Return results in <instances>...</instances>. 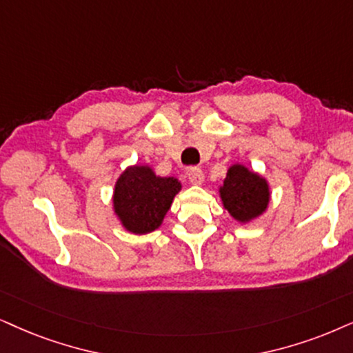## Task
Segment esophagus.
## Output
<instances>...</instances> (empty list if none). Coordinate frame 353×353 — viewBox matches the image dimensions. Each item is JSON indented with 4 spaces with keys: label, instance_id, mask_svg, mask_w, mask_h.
Instances as JSON below:
<instances>
[{
    "label": "esophagus",
    "instance_id": "obj_1",
    "mask_svg": "<svg viewBox=\"0 0 353 353\" xmlns=\"http://www.w3.org/2000/svg\"><path fill=\"white\" fill-rule=\"evenodd\" d=\"M187 177H189V181L194 185H200L203 182V179H205L203 171L200 168H197V166L189 168V171H187Z\"/></svg>",
    "mask_w": 353,
    "mask_h": 353
}]
</instances>
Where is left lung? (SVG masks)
<instances>
[{
    "label": "left lung",
    "mask_w": 353,
    "mask_h": 353,
    "mask_svg": "<svg viewBox=\"0 0 353 353\" xmlns=\"http://www.w3.org/2000/svg\"><path fill=\"white\" fill-rule=\"evenodd\" d=\"M220 195L225 208L238 221H249L261 215L270 197L267 182L241 164L228 169Z\"/></svg>",
    "instance_id": "left-lung-1"
}]
</instances>
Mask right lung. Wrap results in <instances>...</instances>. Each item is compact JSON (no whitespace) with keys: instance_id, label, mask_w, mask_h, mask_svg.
Masks as SVG:
<instances>
[{"instance_id":"1","label":"right lung","mask_w":353,"mask_h":353,"mask_svg":"<svg viewBox=\"0 0 353 353\" xmlns=\"http://www.w3.org/2000/svg\"><path fill=\"white\" fill-rule=\"evenodd\" d=\"M179 190L181 182L174 177H158L148 166L128 168L115 184V213L132 233H151L163 223Z\"/></svg>"}]
</instances>
